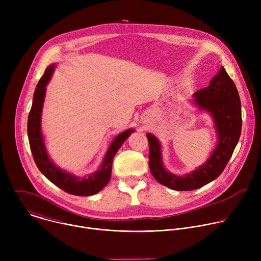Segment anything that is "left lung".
Wrapping results in <instances>:
<instances>
[{
	"label": "left lung",
	"mask_w": 261,
	"mask_h": 261,
	"mask_svg": "<svg viewBox=\"0 0 261 261\" xmlns=\"http://www.w3.org/2000/svg\"><path fill=\"white\" fill-rule=\"evenodd\" d=\"M191 103L208 114L214 122L217 143L207 160L187 174H174L163 163L162 147L152 133L146 137L150 145L148 164L158 182L175 191L196 190L216 179L232 156L242 131V110L239 92L225 69L221 67L210 85L193 94Z\"/></svg>",
	"instance_id": "8db88e82"
}]
</instances>
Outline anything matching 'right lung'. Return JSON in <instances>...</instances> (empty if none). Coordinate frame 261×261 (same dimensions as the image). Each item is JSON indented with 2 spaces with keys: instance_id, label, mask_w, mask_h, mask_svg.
Segmentation results:
<instances>
[{
  "instance_id": "obj_1",
  "label": "right lung",
  "mask_w": 261,
  "mask_h": 261,
  "mask_svg": "<svg viewBox=\"0 0 261 261\" xmlns=\"http://www.w3.org/2000/svg\"><path fill=\"white\" fill-rule=\"evenodd\" d=\"M55 68L56 64H51L46 68L43 76L35 89L33 104L28 119L30 147L37 167L53 184L67 193L77 196H91L101 191L108 184L111 176V168H113L115 155L125 140L135 130L130 128L117 135L111 141L101 165L91 174L80 176L57 166L48 156L41 130V116L46 94V86L51 79Z\"/></svg>"
}]
</instances>
